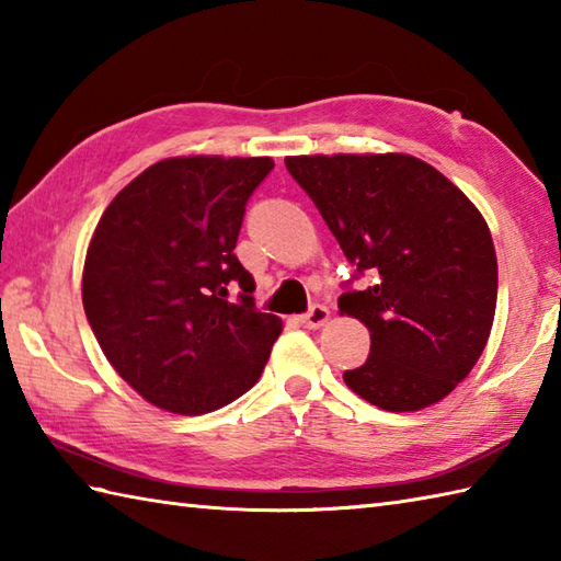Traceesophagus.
<instances>
[{
    "instance_id": "34e87169",
    "label": "esophagus",
    "mask_w": 561,
    "mask_h": 561,
    "mask_svg": "<svg viewBox=\"0 0 561 561\" xmlns=\"http://www.w3.org/2000/svg\"><path fill=\"white\" fill-rule=\"evenodd\" d=\"M328 318H330V311L325 306H320V304H316V306H311L308 308V311L299 318L301 320V325L304 328H308V330H316V328H320V325H325L328 323Z\"/></svg>"
}]
</instances>
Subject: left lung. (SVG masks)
<instances>
[{
  "label": "left lung",
  "mask_w": 561,
  "mask_h": 561,
  "mask_svg": "<svg viewBox=\"0 0 561 561\" xmlns=\"http://www.w3.org/2000/svg\"><path fill=\"white\" fill-rule=\"evenodd\" d=\"M284 163L354 267L337 304L371 332V352L344 383L388 412L444 400L478 364L496 308V253L478 207L408 153ZM364 273L373 282L354 290Z\"/></svg>",
  "instance_id": "8db88e82"
}]
</instances>
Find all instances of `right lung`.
Wrapping results in <instances>:
<instances>
[{
	"label": "right lung",
	"mask_w": 561,
	"mask_h": 561,
	"mask_svg": "<svg viewBox=\"0 0 561 561\" xmlns=\"http://www.w3.org/2000/svg\"><path fill=\"white\" fill-rule=\"evenodd\" d=\"M272 169L267 157L163 159L121 190L96 226L83 311L115 371L161 410H219L253 388L270 359L282 320L257 311L233 248Z\"/></svg>",
	"instance_id": "obj_1"
}]
</instances>
